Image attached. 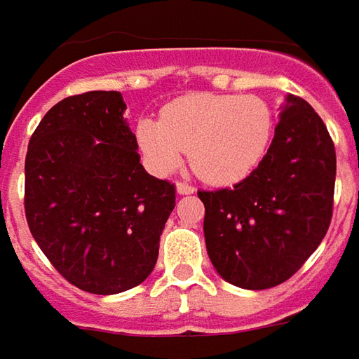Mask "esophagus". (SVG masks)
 <instances>
[{
	"label": "esophagus",
	"mask_w": 359,
	"mask_h": 359,
	"mask_svg": "<svg viewBox=\"0 0 359 359\" xmlns=\"http://www.w3.org/2000/svg\"><path fill=\"white\" fill-rule=\"evenodd\" d=\"M175 191L180 195H191L195 191V187L189 184H184V182H177L175 184Z\"/></svg>",
	"instance_id": "34e87169"
}]
</instances>
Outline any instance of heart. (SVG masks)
<instances>
[{
    "label": "heart",
    "instance_id": "1",
    "mask_svg": "<svg viewBox=\"0 0 359 359\" xmlns=\"http://www.w3.org/2000/svg\"><path fill=\"white\" fill-rule=\"evenodd\" d=\"M273 128L268 103L254 95L191 93L170 101L160 118L137 123V142L162 174H172L189 152L205 182L231 185L250 175L266 154Z\"/></svg>",
    "mask_w": 359,
    "mask_h": 359
}]
</instances>
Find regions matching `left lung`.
<instances>
[{
    "mask_svg": "<svg viewBox=\"0 0 359 359\" xmlns=\"http://www.w3.org/2000/svg\"><path fill=\"white\" fill-rule=\"evenodd\" d=\"M334 180V144L323 118L289 93L258 168L231 189L197 194L217 273L242 289L276 287L291 278L328 231Z\"/></svg>",
    "mask_w": 359,
    "mask_h": 359,
    "instance_id": "obj_1",
    "label": "left lung"
}]
</instances>
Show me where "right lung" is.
I'll list each match as a JSON object with an SVG mask.
<instances>
[{
  "label": "right lung",
  "mask_w": 359,
  "mask_h": 359,
  "mask_svg": "<svg viewBox=\"0 0 359 359\" xmlns=\"http://www.w3.org/2000/svg\"><path fill=\"white\" fill-rule=\"evenodd\" d=\"M118 91H88L56 103L25 158L31 234L72 285L115 295L140 285L158 259L175 207L174 185L140 164Z\"/></svg>",
  "instance_id": "right-lung-1"
}]
</instances>
